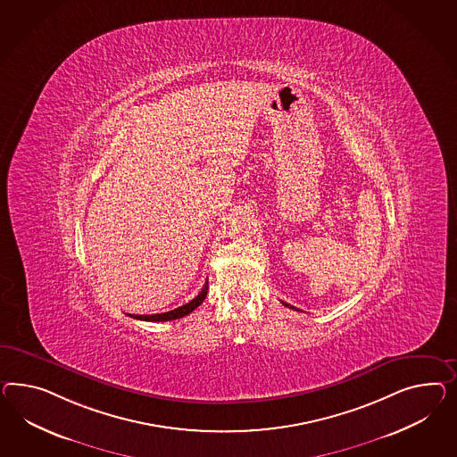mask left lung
<instances>
[{
  "mask_svg": "<svg viewBox=\"0 0 457 457\" xmlns=\"http://www.w3.org/2000/svg\"><path fill=\"white\" fill-rule=\"evenodd\" d=\"M283 304H284V306H286V308L295 309V311H299V309L295 308V306H291V304H286V303H283Z\"/></svg>",
  "mask_w": 457,
  "mask_h": 457,
  "instance_id": "1",
  "label": "left lung"
}]
</instances>
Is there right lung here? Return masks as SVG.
<instances>
[{
	"label": "right lung",
	"instance_id": "1",
	"mask_svg": "<svg viewBox=\"0 0 457 457\" xmlns=\"http://www.w3.org/2000/svg\"><path fill=\"white\" fill-rule=\"evenodd\" d=\"M206 295H208V283L203 286L201 293H199L195 299H191L189 303H186V304L179 306V308L173 309V311H168V312H161V314H136V316H131V318H135V320H141V321L156 322L179 320V318H185V316H187L189 312H193L199 304H203V301H204Z\"/></svg>",
	"mask_w": 457,
	"mask_h": 457
}]
</instances>
